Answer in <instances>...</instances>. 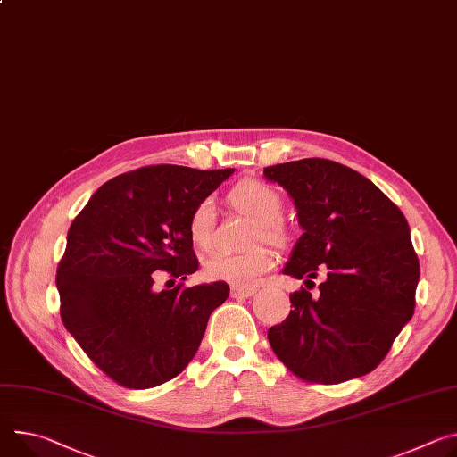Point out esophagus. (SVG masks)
<instances>
[{
	"label": "esophagus",
	"mask_w": 457,
	"mask_h": 457,
	"mask_svg": "<svg viewBox=\"0 0 457 457\" xmlns=\"http://www.w3.org/2000/svg\"><path fill=\"white\" fill-rule=\"evenodd\" d=\"M257 294L255 286H231V297L233 299H247Z\"/></svg>",
	"instance_id": "1"
}]
</instances>
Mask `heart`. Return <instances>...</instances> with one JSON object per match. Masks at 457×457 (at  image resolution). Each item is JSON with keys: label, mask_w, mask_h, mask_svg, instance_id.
<instances>
[{"label": "heart", "mask_w": 457, "mask_h": 457, "mask_svg": "<svg viewBox=\"0 0 457 457\" xmlns=\"http://www.w3.org/2000/svg\"><path fill=\"white\" fill-rule=\"evenodd\" d=\"M229 202L238 213L257 222L252 242H286V229L278 222L282 215V196L273 186L253 179L242 180L231 189ZM215 219L217 215L213 198L205 196L193 207L187 220V231L191 242L198 250H210L212 247ZM275 264L277 255L270 247L255 245L242 253H213L204 262V275L212 280H222L235 286H250L255 284L261 275L270 271Z\"/></svg>", "instance_id": "heart-1"}]
</instances>
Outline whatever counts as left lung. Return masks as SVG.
<instances>
[{"label":"left lung","mask_w":457,"mask_h":457,"mask_svg":"<svg viewBox=\"0 0 457 457\" xmlns=\"http://www.w3.org/2000/svg\"><path fill=\"white\" fill-rule=\"evenodd\" d=\"M294 198L304 229L284 273L326 271L319 295H289L294 310L268 329L275 355L308 383L337 385L370 373L416 308L420 261L399 207L361 173L326 158L264 168Z\"/></svg>","instance_id":"8db88e82"}]
</instances>
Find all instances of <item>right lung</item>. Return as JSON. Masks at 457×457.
I'll return each mask as SVG.
<instances>
[{
  "label": "right lung",
  "instance_id": "add662e5",
  "mask_svg": "<svg viewBox=\"0 0 457 457\" xmlns=\"http://www.w3.org/2000/svg\"><path fill=\"white\" fill-rule=\"evenodd\" d=\"M235 170L147 165L105 182L72 220L56 286L63 326L87 357L126 388L168 383L195 357L226 282L154 292L163 271L198 270L187 220Z\"/></svg>",
  "mask_w": 457,
  "mask_h": 457
}]
</instances>
